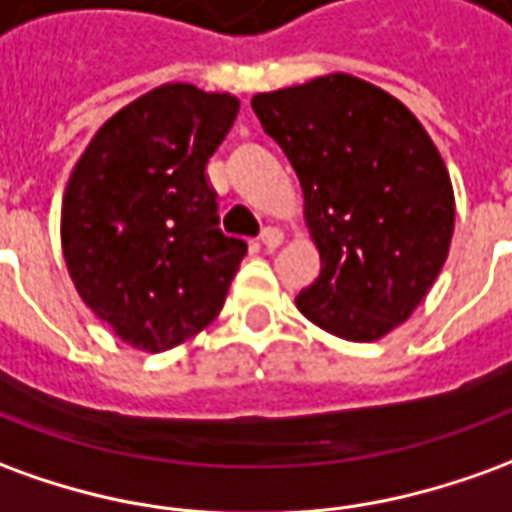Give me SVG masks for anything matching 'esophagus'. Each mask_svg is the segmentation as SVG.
Masks as SVG:
<instances>
[{
  "mask_svg": "<svg viewBox=\"0 0 512 512\" xmlns=\"http://www.w3.org/2000/svg\"><path fill=\"white\" fill-rule=\"evenodd\" d=\"M260 244L266 246L268 252H274V249L282 244V230H277V227H266L263 235H260Z\"/></svg>",
  "mask_w": 512,
  "mask_h": 512,
  "instance_id": "esophagus-1",
  "label": "esophagus"
}]
</instances>
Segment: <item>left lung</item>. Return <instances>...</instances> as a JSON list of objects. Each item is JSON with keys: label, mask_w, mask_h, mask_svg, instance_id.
Here are the masks:
<instances>
[{"label": "left lung", "mask_w": 512, "mask_h": 512, "mask_svg": "<svg viewBox=\"0 0 512 512\" xmlns=\"http://www.w3.org/2000/svg\"><path fill=\"white\" fill-rule=\"evenodd\" d=\"M252 110L305 194L321 274L296 307L346 341H377L410 318L455 232L449 171L399 99L352 74L257 94Z\"/></svg>", "instance_id": "1"}]
</instances>
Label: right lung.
<instances>
[{
	"instance_id": "obj_1",
	"label": "right lung",
	"mask_w": 512,
	"mask_h": 512,
	"mask_svg": "<svg viewBox=\"0 0 512 512\" xmlns=\"http://www.w3.org/2000/svg\"><path fill=\"white\" fill-rule=\"evenodd\" d=\"M235 116V96L160 85L107 119L71 171L60 221L71 280L135 349L163 352L205 330L244 260L207 180Z\"/></svg>"
}]
</instances>
